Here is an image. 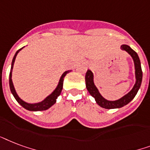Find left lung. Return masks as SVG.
Wrapping results in <instances>:
<instances>
[{"label":"left lung","mask_w":150,"mask_h":150,"mask_svg":"<svg viewBox=\"0 0 150 150\" xmlns=\"http://www.w3.org/2000/svg\"><path fill=\"white\" fill-rule=\"evenodd\" d=\"M120 48L125 52H127L128 54L132 56L134 64V69H135V83L132 89L124 96L122 98H119L117 100L115 101H110L103 98L102 95L100 94L98 89L97 88L95 83H94V75L93 73L88 69V71L86 73L85 75V82H86V88L88 89V92L90 93L92 97L95 98L96 103L98 105H100L101 107L105 108V109H118L125 106L127 104L131 102V101L134 98V96H136L137 92L140 88L141 86L142 81V71L141 62L140 59L139 58V55L134 50L132 49L130 46L127 45H123L120 46Z\"/></svg>","instance_id":"1"}]
</instances>
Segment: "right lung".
<instances>
[{"instance_id":"add662e5","label":"right lung","mask_w":150,"mask_h":150,"mask_svg":"<svg viewBox=\"0 0 150 150\" xmlns=\"http://www.w3.org/2000/svg\"><path fill=\"white\" fill-rule=\"evenodd\" d=\"M23 47L20 48L19 50H18L16 53L15 54L13 57V59H12V62H11V70H10V74H9V86H10V90H11V94L13 95V96L15 97V98L16 99V101L18 102L19 104H20L23 108H25V110H30V111H42V110H46L47 109H49L51 106L54 105V103H56L57 98L59 97V95L61 94V91L62 90V86H63V81H64V77L66 76L68 73L71 71V70H67V71L64 72L62 75L61 76L60 79H59V83L58 85L55 88L54 91H52V94H50L49 96H47L46 98L44 99L43 101L40 102V103H25V101H23V99H21L19 97H18V94L16 93V89H15V87H14L13 82H12V80H11V74H12V69H13L14 62H15V60H16V55L18 54V53L19 52V51L23 49Z\"/></svg>"}]
</instances>
